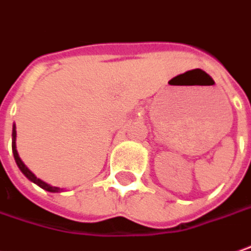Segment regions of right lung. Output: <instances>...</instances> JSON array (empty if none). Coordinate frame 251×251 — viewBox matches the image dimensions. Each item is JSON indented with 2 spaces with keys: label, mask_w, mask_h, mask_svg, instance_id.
I'll use <instances>...</instances> for the list:
<instances>
[{
  "label": "right lung",
  "mask_w": 251,
  "mask_h": 251,
  "mask_svg": "<svg viewBox=\"0 0 251 251\" xmlns=\"http://www.w3.org/2000/svg\"><path fill=\"white\" fill-rule=\"evenodd\" d=\"M15 128H16V127H15V124H13V129H12V152H13V157H15V161H16V164H18V167L20 169V171H22L25 176H27L31 182L37 184L40 188H43V189H45V191H48V192H60V188L48 185L47 182L41 181L40 178H37V176H35L34 174H33V173H31L26 166H25V163L20 160L19 154H18V151H16V144H15V139H16V129Z\"/></svg>",
  "instance_id": "add662e5"
}]
</instances>
